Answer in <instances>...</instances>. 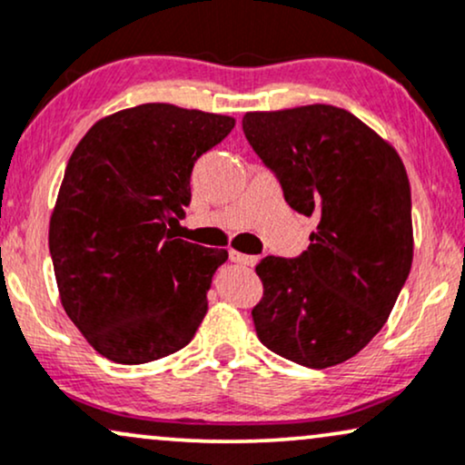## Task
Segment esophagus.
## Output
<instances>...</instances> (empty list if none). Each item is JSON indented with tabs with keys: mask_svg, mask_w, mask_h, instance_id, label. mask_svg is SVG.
Masks as SVG:
<instances>
[{
	"mask_svg": "<svg viewBox=\"0 0 465 465\" xmlns=\"http://www.w3.org/2000/svg\"><path fill=\"white\" fill-rule=\"evenodd\" d=\"M229 257H232V262H236V264H244V266H255L257 262H260V257L257 255H244V253H238V251H229Z\"/></svg>",
	"mask_w": 465,
	"mask_h": 465,
	"instance_id": "1",
	"label": "esophagus"
}]
</instances>
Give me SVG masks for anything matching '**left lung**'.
<instances>
[{"label":"left lung","mask_w":465,"mask_h":465,"mask_svg":"<svg viewBox=\"0 0 465 465\" xmlns=\"http://www.w3.org/2000/svg\"><path fill=\"white\" fill-rule=\"evenodd\" d=\"M244 136L290 208L318 216L310 247L255 268L260 342L307 368L360 353L381 331L413 260L411 190L399 153L333 105L247 112Z\"/></svg>","instance_id":"1"}]
</instances>
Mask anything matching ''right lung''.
<instances>
[{
    "mask_svg": "<svg viewBox=\"0 0 465 465\" xmlns=\"http://www.w3.org/2000/svg\"><path fill=\"white\" fill-rule=\"evenodd\" d=\"M232 116L169 104L116 112L88 130L66 164L49 223L64 312L97 353L147 363L183 349L208 312L227 251L175 238L190 175Z\"/></svg>",
    "mask_w": 465,
    "mask_h": 465,
    "instance_id": "add662e5",
    "label": "right lung"
}]
</instances>
